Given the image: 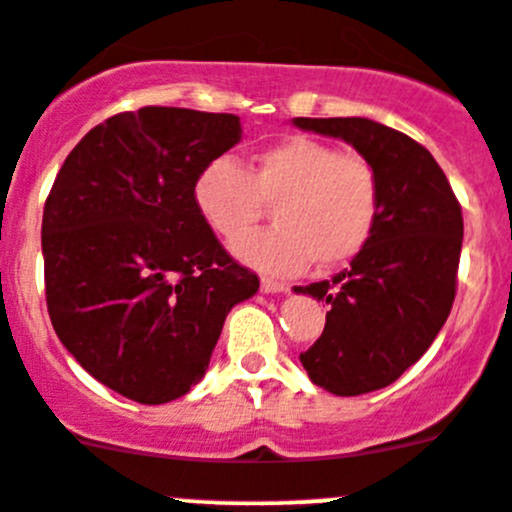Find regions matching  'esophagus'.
Returning <instances> with one entry per match:
<instances>
[{"mask_svg": "<svg viewBox=\"0 0 512 512\" xmlns=\"http://www.w3.org/2000/svg\"><path fill=\"white\" fill-rule=\"evenodd\" d=\"M260 288H262V293H288L290 285L280 283V280L262 278V280H260Z\"/></svg>", "mask_w": 512, "mask_h": 512, "instance_id": "obj_1", "label": "esophagus"}]
</instances>
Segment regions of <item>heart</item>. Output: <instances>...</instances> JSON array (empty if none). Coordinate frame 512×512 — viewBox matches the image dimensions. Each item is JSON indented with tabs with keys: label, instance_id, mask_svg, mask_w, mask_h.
<instances>
[{
	"label": "heart",
	"instance_id": "b5f03b06",
	"mask_svg": "<svg viewBox=\"0 0 512 512\" xmlns=\"http://www.w3.org/2000/svg\"><path fill=\"white\" fill-rule=\"evenodd\" d=\"M273 207L276 224L234 242V252L265 272L293 275L315 262L348 265L369 247L381 217V179L358 151L290 136L265 148L247 169L214 159L194 184L199 217L232 242Z\"/></svg>",
	"mask_w": 512,
	"mask_h": 512
}]
</instances>
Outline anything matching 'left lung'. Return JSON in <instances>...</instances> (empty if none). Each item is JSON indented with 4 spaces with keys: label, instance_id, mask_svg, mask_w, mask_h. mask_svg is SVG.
Returning a JSON list of instances; mask_svg holds the SVG:
<instances>
[{
    "label": "left lung",
    "instance_id": "obj_1",
    "mask_svg": "<svg viewBox=\"0 0 512 512\" xmlns=\"http://www.w3.org/2000/svg\"><path fill=\"white\" fill-rule=\"evenodd\" d=\"M343 138L376 166L381 217L369 247L333 280L295 288L326 300V328L300 353L310 381L338 396L384 389L424 356L450 315L462 250V207L434 156L369 118H295Z\"/></svg>",
    "mask_w": 512,
    "mask_h": 512
}]
</instances>
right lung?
<instances>
[{"mask_svg": "<svg viewBox=\"0 0 512 512\" xmlns=\"http://www.w3.org/2000/svg\"><path fill=\"white\" fill-rule=\"evenodd\" d=\"M240 138L232 113H118L85 133L47 194L52 328L90 376L138 404L202 381L227 313L260 288L194 204L197 176Z\"/></svg>", "mask_w": 512, "mask_h": 512, "instance_id": "right-lung-1", "label": "right lung"}]
</instances>
